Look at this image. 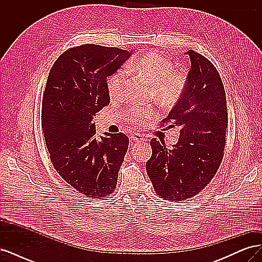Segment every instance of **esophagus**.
<instances>
[{"mask_svg":"<svg viewBox=\"0 0 262 262\" xmlns=\"http://www.w3.org/2000/svg\"><path fill=\"white\" fill-rule=\"evenodd\" d=\"M131 139H132V141H134V142H143V141H145V139L141 136V134H134V136H132L131 137Z\"/></svg>","mask_w":262,"mask_h":262,"instance_id":"esophagus-1","label":"esophagus"}]
</instances>
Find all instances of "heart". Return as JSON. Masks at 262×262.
<instances>
[{
    "instance_id": "1",
    "label": "heart",
    "mask_w": 262,
    "mask_h": 262,
    "mask_svg": "<svg viewBox=\"0 0 262 262\" xmlns=\"http://www.w3.org/2000/svg\"><path fill=\"white\" fill-rule=\"evenodd\" d=\"M130 70L144 78L152 85L154 98L165 107H173L181 99L187 87V76L178 71H173L170 60L160 53L148 52L139 58L130 67ZM124 82V74L118 71L109 77L107 89L109 96L116 100L121 97ZM156 117L154 109H132L129 113V120L140 126H144Z\"/></svg>"
}]
</instances>
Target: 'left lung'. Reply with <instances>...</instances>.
Here are the masks:
<instances>
[{
	"label": "left lung",
	"mask_w": 262,
	"mask_h": 262,
	"mask_svg": "<svg viewBox=\"0 0 262 262\" xmlns=\"http://www.w3.org/2000/svg\"><path fill=\"white\" fill-rule=\"evenodd\" d=\"M187 87L164 122L180 128L179 140L167 148L150 140L145 168L158 195L181 201L199 193L215 175L224 156L227 106L223 82L211 61L193 50Z\"/></svg>",
	"instance_id": "obj_1"
}]
</instances>
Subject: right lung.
I'll list each match as a JSON object with an SVG mask.
<instances>
[{"label":"right lung","mask_w":262,"mask_h":262,"mask_svg":"<svg viewBox=\"0 0 262 262\" xmlns=\"http://www.w3.org/2000/svg\"><path fill=\"white\" fill-rule=\"evenodd\" d=\"M130 52L83 45L54 62L42 98L41 128L53 167L78 192L106 198L117 187L128 150L124 133L96 137L94 116L110 102L107 77L117 72Z\"/></svg>","instance_id":"1"}]
</instances>
